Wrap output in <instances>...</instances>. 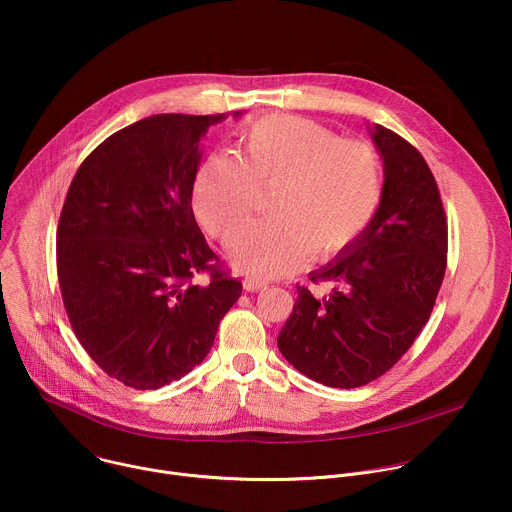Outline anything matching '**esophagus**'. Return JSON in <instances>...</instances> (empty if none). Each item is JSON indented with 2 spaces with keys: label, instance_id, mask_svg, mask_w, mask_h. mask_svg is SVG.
Here are the masks:
<instances>
[{
  "label": "esophagus",
  "instance_id": "34e87169",
  "mask_svg": "<svg viewBox=\"0 0 512 512\" xmlns=\"http://www.w3.org/2000/svg\"><path fill=\"white\" fill-rule=\"evenodd\" d=\"M243 289L245 291H263V289H267V283L259 281L255 277H245L243 279Z\"/></svg>",
  "mask_w": 512,
  "mask_h": 512
}]
</instances>
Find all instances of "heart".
Returning a JSON list of instances; mask_svg holds the SVG:
<instances>
[{"label":"heart","instance_id":"1","mask_svg":"<svg viewBox=\"0 0 512 512\" xmlns=\"http://www.w3.org/2000/svg\"><path fill=\"white\" fill-rule=\"evenodd\" d=\"M237 143L239 158L216 154L200 166L192 206L204 229L227 243L255 212L259 192L273 188L271 218L247 227L229 251L251 277L287 275L310 255L336 257L377 212L383 172L369 143L296 115L259 117L239 129Z\"/></svg>","mask_w":512,"mask_h":512}]
</instances>
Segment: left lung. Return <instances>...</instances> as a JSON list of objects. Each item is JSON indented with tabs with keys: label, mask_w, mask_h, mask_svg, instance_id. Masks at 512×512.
Instances as JSON below:
<instances>
[{
	"label": "left lung",
	"mask_w": 512,
	"mask_h": 512,
	"mask_svg": "<svg viewBox=\"0 0 512 512\" xmlns=\"http://www.w3.org/2000/svg\"><path fill=\"white\" fill-rule=\"evenodd\" d=\"M383 158L381 204L356 241L310 275L332 281L316 298L298 300L277 336L287 362L316 383L362 387L409 350L427 324L448 263V221L423 156L395 131L375 125Z\"/></svg>",
	"instance_id": "left-lung-1"
}]
</instances>
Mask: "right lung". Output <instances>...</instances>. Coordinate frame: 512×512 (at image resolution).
<instances>
[{
    "mask_svg": "<svg viewBox=\"0 0 512 512\" xmlns=\"http://www.w3.org/2000/svg\"><path fill=\"white\" fill-rule=\"evenodd\" d=\"M223 117L135 121L97 145L70 182L56 231L64 310L87 354L127 387L188 375L241 296L192 212L200 139ZM200 272L204 284L193 281Z\"/></svg>",
    "mask_w": 512,
    "mask_h": 512,
    "instance_id": "add662e5",
    "label": "right lung"
}]
</instances>
